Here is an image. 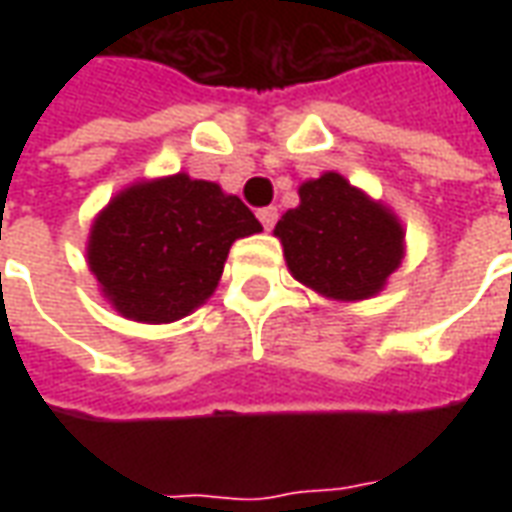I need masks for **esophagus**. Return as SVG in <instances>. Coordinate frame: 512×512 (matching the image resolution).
Instances as JSON below:
<instances>
[{"instance_id":"obj_1","label":"esophagus","mask_w":512,"mask_h":512,"mask_svg":"<svg viewBox=\"0 0 512 512\" xmlns=\"http://www.w3.org/2000/svg\"><path fill=\"white\" fill-rule=\"evenodd\" d=\"M257 219H260V224H263L266 230H271V227L277 224L279 211L274 208V205H268V208H260V211H257Z\"/></svg>"}]
</instances>
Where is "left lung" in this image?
I'll return each mask as SVG.
<instances>
[{"instance_id":"obj_1","label":"left lung","mask_w":512,"mask_h":512,"mask_svg":"<svg viewBox=\"0 0 512 512\" xmlns=\"http://www.w3.org/2000/svg\"><path fill=\"white\" fill-rule=\"evenodd\" d=\"M299 200L274 227L290 274L326 299L376 296L406 249L395 213L337 172L301 183Z\"/></svg>"}]
</instances>
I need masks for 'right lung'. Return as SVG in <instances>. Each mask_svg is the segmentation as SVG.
<instances>
[{"label": "right lung", "mask_w": 512, "mask_h": 512, "mask_svg": "<svg viewBox=\"0 0 512 512\" xmlns=\"http://www.w3.org/2000/svg\"><path fill=\"white\" fill-rule=\"evenodd\" d=\"M260 230L235 194L178 172L120 191L95 216L87 263L123 318L172 323L211 299L230 246Z\"/></svg>", "instance_id": "add662e5"}]
</instances>
